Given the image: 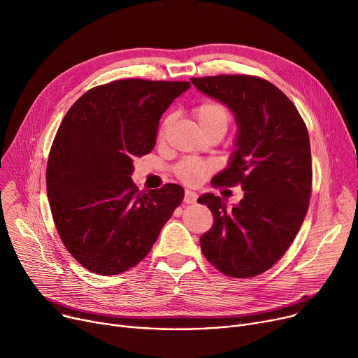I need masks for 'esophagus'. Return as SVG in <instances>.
I'll return each mask as SVG.
<instances>
[{
  "mask_svg": "<svg viewBox=\"0 0 358 358\" xmlns=\"http://www.w3.org/2000/svg\"><path fill=\"white\" fill-rule=\"evenodd\" d=\"M196 200H197V193H196V192H193V190H185V193H184V203L192 204V203H194Z\"/></svg>",
  "mask_w": 358,
  "mask_h": 358,
  "instance_id": "1",
  "label": "esophagus"
}]
</instances>
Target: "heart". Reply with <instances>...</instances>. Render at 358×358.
Returning <instances> with one entry per match:
<instances>
[{"label":"heart","mask_w":358,"mask_h":358,"mask_svg":"<svg viewBox=\"0 0 358 358\" xmlns=\"http://www.w3.org/2000/svg\"><path fill=\"white\" fill-rule=\"evenodd\" d=\"M194 116L201 130L213 126L227 127L231 119L229 110L219 101H203L194 108ZM162 135V130H161ZM212 165L197 158L184 159L177 166V176L185 182H199Z\"/></svg>","instance_id":"b5f03b06"}]
</instances>
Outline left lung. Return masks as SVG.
Segmentation results:
<instances>
[{
    "label": "left lung",
    "instance_id": "1",
    "mask_svg": "<svg viewBox=\"0 0 358 358\" xmlns=\"http://www.w3.org/2000/svg\"><path fill=\"white\" fill-rule=\"evenodd\" d=\"M190 81L227 106L238 127L228 166L213 184H241L245 192L232 209L212 193L199 197L213 215V227L200 236L203 255L229 277L258 275L283 257L308 212L312 161L306 124L266 80L217 75Z\"/></svg>",
    "mask_w": 358,
    "mask_h": 358
}]
</instances>
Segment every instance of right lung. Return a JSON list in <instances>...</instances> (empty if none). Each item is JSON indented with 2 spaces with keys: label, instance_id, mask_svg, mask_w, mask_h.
<instances>
[{
  "label": "right lung",
  "instance_id": "1",
  "mask_svg": "<svg viewBox=\"0 0 358 358\" xmlns=\"http://www.w3.org/2000/svg\"><path fill=\"white\" fill-rule=\"evenodd\" d=\"M189 88L120 80L87 91L64 117L46 168L48 199L64 245L91 273L135 267L180 206L181 185L145 194L130 176L134 158L154 149L164 111Z\"/></svg>",
  "mask_w": 358,
  "mask_h": 358
}]
</instances>
